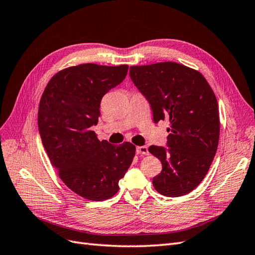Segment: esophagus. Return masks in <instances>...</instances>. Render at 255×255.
Segmentation results:
<instances>
[{
	"label": "esophagus",
	"mask_w": 255,
	"mask_h": 255,
	"mask_svg": "<svg viewBox=\"0 0 255 255\" xmlns=\"http://www.w3.org/2000/svg\"><path fill=\"white\" fill-rule=\"evenodd\" d=\"M136 153L139 154V155H149L148 146H145V145L137 146V148H136Z\"/></svg>",
	"instance_id": "1"
}]
</instances>
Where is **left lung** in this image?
<instances>
[{"label":"left lung","instance_id":"1","mask_svg":"<svg viewBox=\"0 0 255 255\" xmlns=\"http://www.w3.org/2000/svg\"><path fill=\"white\" fill-rule=\"evenodd\" d=\"M130 79L148 100L153 120H169L168 149L151 145L163 170L153 179L160 195L181 197L203 181L218 148L217 99L204 76L173 61L129 67Z\"/></svg>","mask_w":255,"mask_h":255}]
</instances>
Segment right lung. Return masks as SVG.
Segmentation results:
<instances>
[{
  "mask_svg": "<svg viewBox=\"0 0 255 255\" xmlns=\"http://www.w3.org/2000/svg\"><path fill=\"white\" fill-rule=\"evenodd\" d=\"M128 65L81 64L63 69L45 86L38 109V128L52 165L67 186L91 201H103L119 190L136 148L128 141H100V103L128 74Z\"/></svg>",
  "mask_w": 255,
  "mask_h": 255,
  "instance_id": "1",
  "label": "right lung"
}]
</instances>
